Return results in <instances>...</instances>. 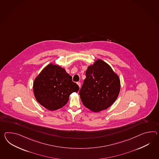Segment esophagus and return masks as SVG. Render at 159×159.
Wrapping results in <instances>:
<instances>
[{"instance_id": "34e87169", "label": "esophagus", "mask_w": 159, "mask_h": 159, "mask_svg": "<svg viewBox=\"0 0 159 159\" xmlns=\"http://www.w3.org/2000/svg\"><path fill=\"white\" fill-rule=\"evenodd\" d=\"M77 84L79 85V88H80V85H81V84H80V82H78L77 83Z\"/></svg>"}]
</instances>
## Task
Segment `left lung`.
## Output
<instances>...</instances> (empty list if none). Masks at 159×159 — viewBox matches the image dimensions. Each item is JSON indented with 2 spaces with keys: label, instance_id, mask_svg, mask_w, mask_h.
<instances>
[{
  "label": "left lung",
  "instance_id": "obj_1",
  "mask_svg": "<svg viewBox=\"0 0 159 159\" xmlns=\"http://www.w3.org/2000/svg\"><path fill=\"white\" fill-rule=\"evenodd\" d=\"M86 78L79 91L85 107L94 112L108 108L120 92V79L107 63L101 59L87 67Z\"/></svg>",
  "mask_w": 159,
  "mask_h": 159
}]
</instances>
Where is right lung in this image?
<instances>
[{"instance_id": "add662e5", "label": "right lung", "mask_w": 159, "mask_h": 159, "mask_svg": "<svg viewBox=\"0 0 159 159\" xmlns=\"http://www.w3.org/2000/svg\"><path fill=\"white\" fill-rule=\"evenodd\" d=\"M33 88L37 101L51 111L62 107L68 102L70 95L79 89L66 70L53 63L46 66L36 76Z\"/></svg>"}]
</instances>
